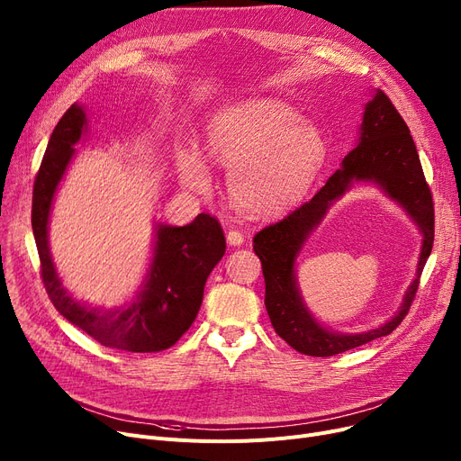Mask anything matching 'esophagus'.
Masks as SVG:
<instances>
[{
  "label": "esophagus",
  "instance_id": "esophagus-1",
  "mask_svg": "<svg viewBox=\"0 0 461 461\" xmlns=\"http://www.w3.org/2000/svg\"><path fill=\"white\" fill-rule=\"evenodd\" d=\"M226 239H228V243H230V247H240L247 240V237L240 233L239 230H230L228 233H226Z\"/></svg>",
  "mask_w": 461,
  "mask_h": 461
}]
</instances>
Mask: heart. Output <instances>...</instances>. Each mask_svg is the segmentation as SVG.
<instances>
[{
  "label": "heart",
  "instance_id": "obj_1",
  "mask_svg": "<svg viewBox=\"0 0 461 461\" xmlns=\"http://www.w3.org/2000/svg\"><path fill=\"white\" fill-rule=\"evenodd\" d=\"M205 149L211 162L230 169L231 203L252 216H273L297 203L329 155L321 129L275 99L240 101L214 113L205 127ZM176 162L186 188H211V172L196 149L179 148Z\"/></svg>",
  "mask_w": 461,
  "mask_h": 461
}]
</instances>
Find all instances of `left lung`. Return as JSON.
I'll list each match as a JSON object with an SVG mask.
<instances>
[{
  "label": "left lung",
  "mask_w": 461,
  "mask_h": 461,
  "mask_svg": "<svg viewBox=\"0 0 461 461\" xmlns=\"http://www.w3.org/2000/svg\"><path fill=\"white\" fill-rule=\"evenodd\" d=\"M358 132L357 148L316 196L254 237V252L261 261L265 278V308L271 323L282 340L312 357H332L391 334L403 321L415 299L420 273L433 247V202L417 145L405 121L381 89H375L366 103ZM355 182H374L396 201L423 233V247L416 278L395 316L381 328L346 335L323 328L311 316L296 284L294 263L330 205Z\"/></svg>",
  "instance_id": "1"
}]
</instances>
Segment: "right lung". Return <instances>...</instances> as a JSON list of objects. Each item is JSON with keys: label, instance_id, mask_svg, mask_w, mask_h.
<instances>
[{"label": "right lung", "instance_id": "obj_1", "mask_svg": "<svg viewBox=\"0 0 461 461\" xmlns=\"http://www.w3.org/2000/svg\"><path fill=\"white\" fill-rule=\"evenodd\" d=\"M86 131L84 106L72 104L48 140L33 185L32 226L46 294L65 320L106 348L132 353L167 349L198 316L207 276L226 252L224 231L205 212L186 226L155 224L153 258L132 301L106 310L72 297L56 271L48 224L58 186Z\"/></svg>", "mask_w": 461, "mask_h": 461}]
</instances>
